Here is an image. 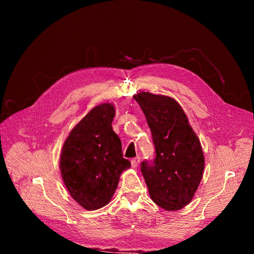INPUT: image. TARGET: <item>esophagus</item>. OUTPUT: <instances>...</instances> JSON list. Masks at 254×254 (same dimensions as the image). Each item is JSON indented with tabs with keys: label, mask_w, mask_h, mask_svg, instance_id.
I'll return each mask as SVG.
<instances>
[{
	"label": "esophagus",
	"mask_w": 254,
	"mask_h": 254,
	"mask_svg": "<svg viewBox=\"0 0 254 254\" xmlns=\"http://www.w3.org/2000/svg\"><path fill=\"white\" fill-rule=\"evenodd\" d=\"M140 156H137V157H134V158H132L131 159V161H130V164H131V167L132 168H137L138 167V165H139V163H140Z\"/></svg>",
	"instance_id": "obj_1"
}]
</instances>
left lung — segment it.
I'll list each match as a JSON object with an SVG mask.
<instances>
[{"label":"left lung","instance_id":"obj_1","mask_svg":"<svg viewBox=\"0 0 254 254\" xmlns=\"http://www.w3.org/2000/svg\"><path fill=\"white\" fill-rule=\"evenodd\" d=\"M150 127L155 156L141 163L152 201L168 211L190 204L202 180L201 143L181 106L170 97L141 91L134 96Z\"/></svg>","mask_w":254,"mask_h":254}]
</instances>
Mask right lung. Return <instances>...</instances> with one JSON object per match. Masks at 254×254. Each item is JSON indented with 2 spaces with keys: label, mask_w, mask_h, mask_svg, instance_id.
<instances>
[{
  "label": "right lung",
  "mask_w": 254,
  "mask_h": 254,
  "mask_svg": "<svg viewBox=\"0 0 254 254\" xmlns=\"http://www.w3.org/2000/svg\"><path fill=\"white\" fill-rule=\"evenodd\" d=\"M113 105L91 109L71 130L61 153L60 168L66 190L86 210L110 202L122 173L130 167L122 141L112 128Z\"/></svg>",
  "instance_id": "right-lung-1"
}]
</instances>
